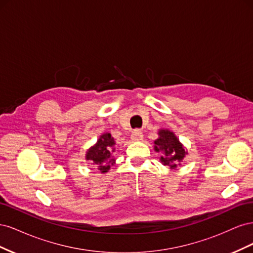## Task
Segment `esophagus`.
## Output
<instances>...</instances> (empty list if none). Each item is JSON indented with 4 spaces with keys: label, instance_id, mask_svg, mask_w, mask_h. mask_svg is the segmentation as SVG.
<instances>
[{
    "label": "esophagus",
    "instance_id": "34e87169",
    "mask_svg": "<svg viewBox=\"0 0 253 253\" xmlns=\"http://www.w3.org/2000/svg\"><path fill=\"white\" fill-rule=\"evenodd\" d=\"M143 139V134L139 129H135V131L131 135V140L132 141H140Z\"/></svg>",
    "mask_w": 253,
    "mask_h": 253
}]
</instances>
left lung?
Wrapping results in <instances>:
<instances>
[{
	"label": "left lung",
	"mask_w": 253,
	"mask_h": 253,
	"mask_svg": "<svg viewBox=\"0 0 253 253\" xmlns=\"http://www.w3.org/2000/svg\"><path fill=\"white\" fill-rule=\"evenodd\" d=\"M154 150L157 153H162L160 163L164 166L175 169L181 165L182 159L188 154V151L179 141L174 132L168 128H159L158 138L154 140Z\"/></svg>",
	"instance_id": "8db88e82"
}]
</instances>
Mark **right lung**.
<instances>
[{
	"instance_id": "right-lung-1",
	"label": "right lung",
	"mask_w": 253,
	"mask_h": 253,
	"mask_svg": "<svg viewBox=\"0 0 253 253\" xmlns=\"http://www.w3.org/2000/svg\"><path fill=\"white\" fill-rule=\"evenodd\" d=\"M115 144L116 142L111 133L105 132L101 134L97 142L86 151L85 160L93 163L101 174L108 173L111 167L116 163L114 156Z\"/></svg>"
}]
</instances>
